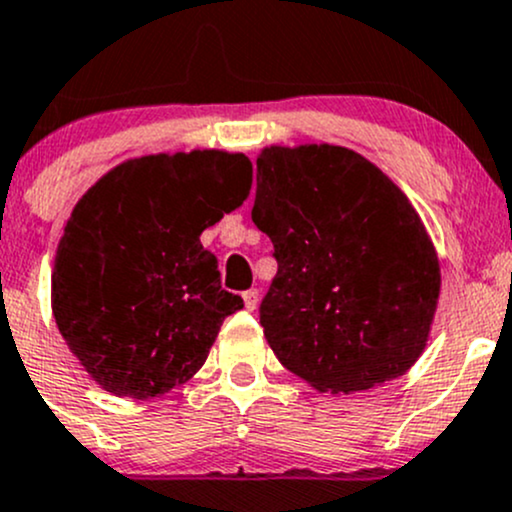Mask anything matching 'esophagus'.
Instances as JSON below:
<instances>
[{"mask_svg":"<svg viewBox=\"0 0 512 512\" xmlns=\"http://www.w3.org/2000/svg\"><path fill=\"white\" fill-rule=\"evenodd\" d=\"M243 301H245L247 311H255L257 303H260V291H257V289H247L245 294H243Z\"/></svg>","mask_w":512,"mask_h":512,"instance_id":"34e87169","label":"esophagus"}]
</instances>
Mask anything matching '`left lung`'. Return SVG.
I'll return each instance as SVG.
<instances>
[{
	"instance_id": "1",
	"label": "left lung",
	"mask_w": 512,
	"mask_h": 512,
	"mask_svg": "<svg viewBox=\"0 0 512 512\" xmlns=\"http://www.w3.org/2000/svg\"><path fill=\"white\" fill-rule=\"evenodd\" d=\"M252 221L277 260L260 323L289 372L352 393L413 367L440 262L418 211L379 167L340 145H272L257 157Z\"/></svg>"
}]
</instances>
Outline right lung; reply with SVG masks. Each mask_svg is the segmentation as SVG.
I'll return each mask as SVG.
<instances>
[{"label":"right lung","mask_w":512,"mask_h":512,"mask_svg":"<svg viewBox=\"0 0 512 512\" xmlns=\"http://www.w3.org/2000/svg\"><path fill=\"white\" fill-rule=\"evenodd\" d=\"M250 187L245 155L192 150L123 162L77 201L55 255L53 316L106 391L150 398L199 372L243 308L199 235Z\"/></svg>","instance_id":"1"}]
</instances>
